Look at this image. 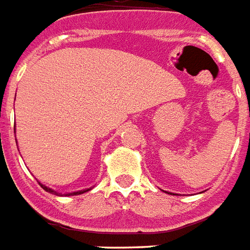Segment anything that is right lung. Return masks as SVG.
Segmentation results:
<instances>
[{
    "label": "right lung",
    "mask_w": 250,
    "mask_h": 250,
    "mask_svg": "<svg viewBox=\"0 0 250 250\" xmlns=\"http://www.w3.org/2000/svg\"><path fill=\"white\" fill-rule=\"evenodd\" d=\"M16 142H17V140H16ZM40 184H41V187H42V188H43V189H45L46 192H49V193H53V195H57V196H75V195H82V193H84V192H87V191H90V189H91V188H86V189H81V191L68 192V193H59V192L54 191V189H51L50 187L43 186L42 183H40Z\"/></svg>",
    "instance_id": "obj_1"
}]
</instances>
